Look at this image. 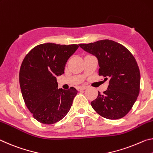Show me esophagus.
I'll list each match as a JSON object with an SVG mask.
<instances>
[{"label":"esophagus","mask_w":153,"mask_h":153,"mask_svg":"<svg viewBox=\"0 0 153 153\" xmlns=\"http://www.w3.org/2000/svg\"><path fill=\"white\" fill-rule=\"evenodd\" d=\"M87 86H79L76 87V89L78 90V91H81V90H84L87 89Z\"/></svg>","instance_id":"obj_1"}]
</instances>
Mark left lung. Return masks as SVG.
Here are the masks:
<instances>
[{"instance_id":"obj_1","label":"left lung","mask_w":153,"mask_h":153,"mask_svg":"<svg viewBox=\"0 0 153 153\" xmlns=\"http://www.w3.org/2000/svg\"><path fill=\"white\" fill-rule=\"evenodd\" d=\"M97 57L99 76L109 79L108 89L91 102L94 111L108 119L123 118L136 101L140 92V73L137 64L123 45L111 40L79 44Z\"/></svg>"}]
</instances>
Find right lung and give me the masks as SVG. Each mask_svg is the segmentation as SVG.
<instances>
[{
    "instance_id": "add662e5",
    "label": "right lung",
    "mask_w": 153,
    "mask_h": 153,
    "mask_svg": "<svg viewBox=\"0 0 153 153\" xmlns=\"http://www.w3.org/2000/svg\"><path fill=\"white\" fill-rule=\"evenodd\" d=\"M78 48L76 44H41L22 62L19 76L22 96L34 118L41 123H56L71 109L78 91L74 87L57 89V76L64 73L68 59Z\"/></svg>"
}]
</instances>
